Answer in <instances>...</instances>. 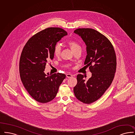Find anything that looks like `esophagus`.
Segmentation results:
<instances>
[{
    "instance_id": "esophagus-1",
    "label": "esophagus",
    "mask_w": 135,
    "mask_h": 135,
    "mask_svg": "<svg viewBox=\"0 0 135 135\" xmlns=\"http://www.w3.org/2000/svg\"><path fill=\"white\" fill-rule=\"evenodd\" d=\"M66 76L67 78H71L73 76V75H71V74H68L66 75Z\"/></svg>"
}]
</instances>
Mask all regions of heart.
<instances>
[{"label": "heart", "instance_id": "heart-1", "mask_svg": "<svg viewBox=\"0 0 135 135\" xmlns=\"http://www.w3.org/2000/svg\"><path fill=\"white\" fill-rule=\"evenodd\" d=\"M68 45H69L70 49L72 50L73 51L76 50L77 49L80 47V45L77 42H76L75 41H73V40L69 41L68 42ZM60 52H61V47H60V45H55V49H54V55L56 56H59L60 55Z\"/></svg>", "mask_w": 135, "mask_h": 135}]
</instances>
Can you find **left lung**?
I'll return each instance as SVG.
<instances>
[{"label": "left lung", "instance_id": "left-lung-1", "mask_svg": "<svg viewBox=\"0 0 135 135\" xmlns=\"http://www.w3.org/2000/svg\"><path fill=\"white\" fill-rule=\"evenodd\" d=\"M74 33L79 35L86 46L85 65L89 67L91 76L77 75V84L74 88L75 97L90 104L100 98L114 79L116 70V55L114 47L105 35L92 28H79Z\"/></svg>", "mask_w": 135, "mask_h": 135}]
</instances>
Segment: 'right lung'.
<instances>
[{
    "instance_id": "1",
    "label": "right lung",
    "mask_w": 135,
    "mask_h": 135,
    "mask_svg": "<svg viewBox=\"0 0 135 135\" xmlns=\"http://www.w3.org/2000/svg\"><path fill=\"white\" fill-rule=\"evenodd\" d=\"M66 31L49 27L32 36L24 46L20 56V79L25 89L35 100L46 103L53 100L65 78L61 73L49 75L45 66L54 57V49Z\"/></svg>"
}]
</instances>
